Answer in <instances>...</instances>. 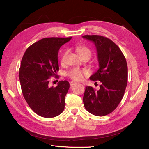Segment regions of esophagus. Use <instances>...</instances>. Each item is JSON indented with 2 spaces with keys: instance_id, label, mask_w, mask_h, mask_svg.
<instances>
[{
  "instance_id": "esophagus-1",
  "label": "esophagus",
  "mask_w": 149,
  "mask_h": 149,
  "mask_svg": "<svg viewBox=\"0 0 149 149\" xmlns=\"http://www.w3.org/2000/svg\"><path fill=\"white\" fill-rule=\"evenodd\" d=\"M76 83H77L73 81H70V86H73V85L76 84Z\"/></svg>"
}]
</instances>
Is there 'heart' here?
<instances>
[{
  "instance_id": "b5f03b06",
  "label": "heart",
  "mask_w": 149,
  "mask_h": 149,
  "mask_svg": "<svg viewBox=\"0 0 149 149\" xmlns=\"http://www.w3.org/2000/svg\"><path fill=\"white\" fill-rule=\"evenodd\" d=\"M76 52L79 54L81 57H83L86 55L91 56V52L90 49L84 46H79L76 48ZM66 55V52L63 54V55L61 58V63H63L65 61V58ZM88 74V72L86 70H81L78 68H71L68 72V75L69 77L74 81H81L82 80L85 75Z\"/></svg>"
}]
</instances>
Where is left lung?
<instances>
[{
	"label": "left lung",
	"instance_id": "obj_1",
	"mask_svg": "<svg viewBox=\"0 0 149 149\" xmlns=\"http://www.w3.org/2000/svg\"><path fill=\"white\" fill-rule=\"evenodd\" d=\"M83 38L95 45L100 65L89 79L101 83L98 91L86 87L84 106L91 114L104 116L116 109L124 96L127 84V62L120 49L111 40L101 35H84Z\"/></svg>",
	"mask_w": 149,
	"mask_h": 149
}]
</instances>
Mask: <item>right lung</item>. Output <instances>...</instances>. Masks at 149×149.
<instances>
[{
	"instance_id": "add662e5",
	"label": "right lung",
	"mask_w": 149,
	"mask_h": 149,
	"mask_svg": "<svg viewBox=\"0 0 149 149\" xmlns=\"http://www.w3.org/2000/svg\"><path fill=\"white\" fill-rule=\"evenodd\" d=\"M71 38H43L26 49L22 59L19 79L23 96L31 109L43 118H54L65 109L69 82L60 81L57 86L49 87V79L59 70L58 51Z\"/></svg>"
}]
</instances>
